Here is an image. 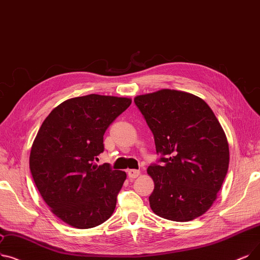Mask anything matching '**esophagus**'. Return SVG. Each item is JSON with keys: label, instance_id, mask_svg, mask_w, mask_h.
Segmentation results:
<instances>
[{"label": "esophagus", "instance_id": "34e87169", "mask_svg": "<svg viewBox=\"0 0 260 260\" xmlns=\"http://www.w3.org/2000/svg\"><path fill=\"white\" fill-rule=\"evenodd\" d=\"M127 175L129 178L134 179V178H137L140 175V171L138 170H128L127 171Z\"/></svg>", "mask_w": 260, "mask_h": 260}]
</instances>
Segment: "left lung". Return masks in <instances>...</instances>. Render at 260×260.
Listing matches in <instances>:
<instances>
[{"label": "left lung", "instance_id": "obj_1", "mask_svg": "<svg viewBox=\"0 0 260 260\" xmlns=\"http://www.w3.org/2000/svg\"><path fill=\"white\" fill-rule=\"evenodd\" d=\"M154 135L159 165H151L152 210L164 219L187 222L205 213L226 176L230 149L211 108L201 98L161 89L135 98Z\"/></svg>", "mask_w": 260, "mask_h": 260}]
</instances>
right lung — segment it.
<instances>
[{
	"label": "right lung",
	"instance_id": "right-lung-1",
	"mask_svg": "<svg viewBox=\"0 0 260 260\" xmlns=\"http://www.w3.org/2000/svg\"><path fill=\"white\" fill-rule=\"evenodd\" d=\"M132 103L128 98L89 94L64 101L43 121L32 142L29 169L51 211L70 226L92 229L115 211L126 173L94 160L103 136Z\"/></svg>",
	"mask_w": 260,
	"mask_h": 260
}]
</instances>
